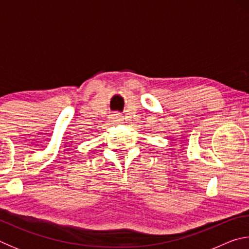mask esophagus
<instances>
[{
  "mask_svg": "<svg viewBox=\"0 0 249 249\" xmlns=\"http://www.w3.org/2000/svg\"><path fill=\"white\" fill-rule=\"evenodd\" d=\"M111 121L113 122V123H122V121H123V116H122L121 113H113V114H111Z\"/></svg>",
  "mask_w": 249,
  "mask_h": 249,
  "instance_id": "34e87169",
  "label": "esophagus"
}]
</instances>
